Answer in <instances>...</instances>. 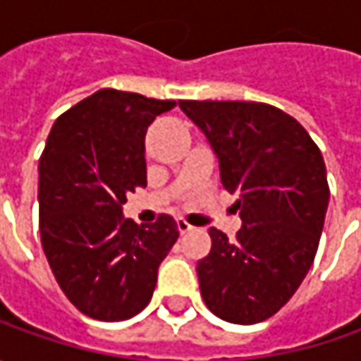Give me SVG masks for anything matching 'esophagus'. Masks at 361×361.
Masks as SVG:
<instances>
[{"mask_svg":"<svg viewBox=\"0 0 361 361\" xmlns=\"http://www.w3.org/2000/svg\"><path fill=\"white\" fill-rule=\"evenodd\" d=\"M176 227H178V233H180V235H187V233H190V231L195 229L192 225H188L185 219H176Z\"/></svg>","mask_w":361,"mask_h":361,"instance_id":"1","label":"esophagus"}]
</instances>
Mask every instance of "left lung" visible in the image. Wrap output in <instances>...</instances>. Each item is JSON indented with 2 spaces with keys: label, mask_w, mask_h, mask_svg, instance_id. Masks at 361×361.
<instances>
[{
  "label": "left lung",
  "mask_w": 361,
  "mask_h": 361,
  "mask_svg": "<svg viewBox=\"0 0 361 361\" xmlns=\"http://www.w3.org/2000/svg\"><path fill=\"white\" fill-rule=\"evenodd\" d=\"M215 150L221 183L237 195V237L211 227L197 265L201 295L216 317L251 326L279 312L312 267L326 221V162L298 120L275 106L180 100Z\"/></svg>",
  "instance_id": "8db88e82"
}]
</instances>
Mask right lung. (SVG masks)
<instances>
[{"label": "right lung", "mask_w": 361, "mask_h": 361, "mask_svg": "<svg viewBox=\"0 0 361 361\" xmlns=\"http://www.w3.org/2000/svg\"><path fill=\"white\" fill-rule=\"evenodd\" d=\"M174 106L104 88L49 130L37 166L39 237L58 285L88 317L122 322L142 312L178 239L171 215L152 225L122 215L126 195L146 187V130Z\"/></svg>", "instance_id": "obj_1"}]
</instances>
